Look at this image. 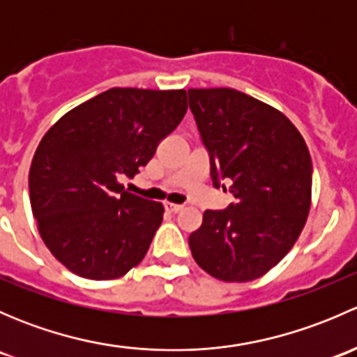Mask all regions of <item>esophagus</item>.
Instances as JSON below:
<instances>
[{"label": "esophagus", "instance_id": "esophagus-1", "mask_svg": "<svg viewBox=\"0 0 357 357\" xmlns=\"http://www.w3.org/2000/svg\"><path fill=\"white\" fill-rule=\"evenodd\" d=\"M165 208H167L169 212H179L183 208V205H179V204H172V202H165Z\"/></svg>", "mask_w": 357, "mask_h": 357}]
</instances>
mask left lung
I'll return each instance as SVG.
<instances>
[{
	"label": "left lung",
	"mask_w": 357,
	"mask_h": 357,
	"mask_svg": "<svg viewBox=\"0 0 357 357\" xmlns=\"http://www.w3.org/2000/svg\"><path fill=\"white\" fill-rule=\"evenodd\" d=\"M188 102L212 183H229L236 199L225 211L204 212L190 250L214 278L252 282L289 254L304 228L312 185L307 145L282 112L236 89H188Z\"/></svg>",
	"instance_id": "left-lung-1"
}]
</instances>
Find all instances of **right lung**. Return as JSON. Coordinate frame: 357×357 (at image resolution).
<instances>
[{
  "mask_svg": "<svg viewBox=\"0 0 357 357\" xmlns=\"http://www.w3.org/2000/svg\"><path fill=\"white\" fill-rule=\"evenodd\" d=\"M186 109L185 89L112 88L43 136L29 171L31 207L43 242L68 271L114 280L142 262L164 207L119 178L149 164Z\"/></svg>",
  "mask_w": 357,
  "mask_h": 357,
  "instance_id": "add662e5",
  "label": "right lung"
}]
</instances>
